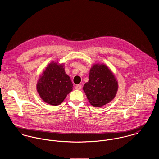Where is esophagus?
Returning <instances> with one entry per match:
<instances>
[{"mask_svg":"<svg viewBox=\"0 0 159 159\" xmlns=\"http://www.w3.org/2000/svg\"><path fill=\"white\" fill-rule=\"evenodd\" d=\"M75 88L76 89H80L82 88V86H81V85H77L75 87Z\"/></svg>","mask_w":159,"mask_h":159,"instance_id":"1","label":"esophagus"}]
</instances>
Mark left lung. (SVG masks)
I'll list each match as a JSON object with an SVG mask.
<instances>
[{
    "label": "left lung",
    "instance_id": "1",
    "mask_svg": "<svg viewBox=\"0 0 159 159\" xmlns=\"http://www.w3.org/2000/svg\"><path fill=\"white\" fill-rule=\"evenodd\" d=\"M88 79L83 89L92 106L102 107L115 98L118 89V83L113 72L105 64L93 65Z\"/></svg>",
    "mask_w": 159,
    "mask_h": 159
}]
</instances>
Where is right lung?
Segmentation results:
<instances>
[{
	"instance_id": "1",
	"label": "right lung",
	"mask_w": 159,
	"mask_h": 159,
	"mask_svg": "<svg viewBox=\"0 0 159 159\" xmlns=\"http://www.w3.org/2000/svg\"><path fill=\"white\" fill-rule=\"evenodd\" d=\"M64 66V63L51 61L38 80L37 92L42 100L49 105H60L72 91L73 84Z\"/></svg>"
}]
</instances>
